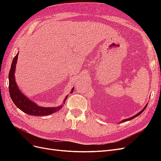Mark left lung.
<instances>
[{"label": "left lung", "mask_w": 161, "mask_h": 161, "mask_svg": "<svg viewBox=\"0 0 161 161\" xmlns=\"http://www.w3.org/2000/svg\"><path fill=\"white\" fill-rule=\"evenodd\" d=\"M147 105H148V104H147L146 105V106L144 107V108L142 110V111H140L138 114H137L136 115H135L134 116H133V117H131V118H128V119H124V120H123V121H121V122H124V121H129V120H131V119H134V118H136V117H138V115H140L142 113V112L144 111V109H146V108H147Z\"/></svg>", "instance_id": "obj_1"}]
</instances>
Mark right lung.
Here are the masks:
<instances>
[{
  "instance_id": "1",
  "label": "right lung",
  "mask_w": 161,
  "mask_h": 161,
  "mask_svg": "<svg viewBox=\"0 0 161 161\" xmlns=\"http://www.w3.org/2000/svg\"><path fill=\"white\" fill-rule=\"evenodd\" d=\"M18 54L19 53H17V55L13 58L11 68L8 74L9 94H10L11 98L14 105L22 111L31 115H48L59 111L62 108V105L57 107V108H42V107L37 105L35 103H33V102L27 98V97L23 93H21V91H19L15 82V79H14V70H15V66L18 58ZM73 90H74V89H72V91H73ZM66 98L67 97L64 101V103L66 100Z\"/></svg>"
}]
</instances>
